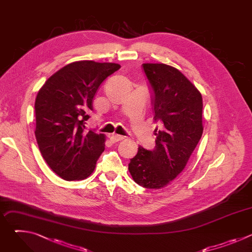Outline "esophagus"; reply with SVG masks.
<instances>
[{
  "mask_svg": "<svg viewBox=\"0 0 252 252\" xmlns=\"http://www.w3.org/2000/svg\"><path fill=\"white\" fill-rule=\"evenodd\" d=\"M110 139H111V141H112L113 143H116V142H119V141L123 140V139H124V136L118 135V134H113V135H111Z\"/></svg>",
  "mask_w": 252,
  "mask_h": 252,
  "instance_id": "1",
  "label": "esophagus"
}]
</instances>
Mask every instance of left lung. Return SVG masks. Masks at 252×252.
I'll return each instance as SVG.
<instances>
[{"instance_id": "8db88e82", "label": "left lung", "mask_w": 252, "mask_h": 252, "mask_svg": "<svg viewBox=\"0 0 252 252\" xmlns=\"http://www.w3.org/2000/svg\"><path fill=\"white\" fill-rule=\"evenodd\" d=\"M153 90L156 147H138L128 170L146 189L166 187L181 173L202 135V96L177 68L164 63H142Z\"/></svg>"}]
</instances>
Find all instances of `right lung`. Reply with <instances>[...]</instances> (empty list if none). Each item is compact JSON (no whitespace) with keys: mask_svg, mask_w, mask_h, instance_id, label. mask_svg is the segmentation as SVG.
Wrapping results in <instances>:
<instances>
[{"mask_svg":"<svg viewBox=\"0 0 252 252\" xmlns=\"http://www.w3.org/2000/svg\"><path fill=\"white\" fill-rule=\"evenodd\" d=\"M120 67L94 61L68 63L47 80L35 97L34 134L40 152L64 181L90 176L104 151V134L86 131L85 124L100 84Z\"/></svg>","mask_w":252,"mask_h":252,"instance_id":"add662e5","label":"right lung"}]
</instances>
